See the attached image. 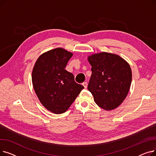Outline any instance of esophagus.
<instances>
[{
  "instance_id": "obj_1",
  "label": "esophagus",
  "mask_w": 156,
  "mask_h": 156,
  "mask_svg": "<svg viewBox=\"0 0 156 156\" xmlns=\"http://www.w3.org/2000/svg\"><path fill=\"white\" fill-rule=\"evenodd\" d=\"M82 85H83V86L85 88H87V82H83V83H82Z\"/></svg>"
}]
</instances>
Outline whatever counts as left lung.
<instances>
[{
    "label": "left lung",
    "mask_w": 156,
    "mask_h": 156,
    "mask_svg": "<svg viewBox=\"0 0 156 156\" xmlns=\"http://www.w3.org/2000/svg\"><path fill=\"white\" fill-rule=\"evenodd\" d=\"M87 59L92 72L88 90L95 102L106 111L115 109L130 88L132 73L129 64L119 55L105 52L92 54Z\"/></svg>",
    "instance_id": "8db88e82"
}]
</instances>
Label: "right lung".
Returning a JSON list of instances; mask_svg holds the SVG:
<instances>
[{"label": "right lung", "instance_id": "1", "mask_svg": "<svg viewBox=\"0 0 156 156\" xmlns=\"http://www.w3.org/2000/svg\"><path fill=\"white\" fill-rule=\"evenodd\" d=\"M73 53L56 48L41 54L33 68V87L45 108L54 114L66 111L84 87L65 69Z\"/></svg>", "mask_w": 156, "mask_h": 156}]
</instances>
